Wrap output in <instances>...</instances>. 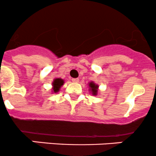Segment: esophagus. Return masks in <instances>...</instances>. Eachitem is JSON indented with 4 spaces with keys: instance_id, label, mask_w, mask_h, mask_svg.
<instances>
[{
    "instance_id": "1",
    "label": "esophagus",
    "mask_w": 156,
    "mask_h": 156,
    "mask_svg": "<svg viewBox=\"0 0 156 156\" xmlns=\"http://www.w3.org/2000/svg\"><path fill=\"white\" fill-rule=\"evenodd\" d=\"M72 81H73V83H78L79 79L78 78H73L72 79Z\"/></svg>"
}]
</instances>
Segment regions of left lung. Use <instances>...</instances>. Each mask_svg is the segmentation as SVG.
<instances>
[{
  "mask_svg": "<svg viewBox=\"0 0 156 156\" xmlns=\"http://www.w3.org/2000/svg\"><path fill=\"white\" fill-rule=\"evenodd\" d=\"M89 89L92 92V94L93 95H96L98 94V86L96 85L95 83H94L93 82H91L89 83Z\"/></svg>",
  "mask_w": 156,
  "mask_h": 156,
  "instance_id": "left-lung-1",
  "label": "left lung"
}]
</instances>
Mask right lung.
<instances>
[{
  "instance_id": "obj_1",
  "label": "right lung",
  "mask_w": 156,
  "mask_h": 156,
  "mask_svg": "<svg viewBox=\"0 0 156 156\" xmlns=\"http://www.w3.org/2000/svg\"><path fill=\"white\" fill-rule=\"evenodd\" d=\"M64 80H62V79H60V78H57L55 79V80H54L53 83H52V86H53V88H52V89H53V92H59L60 90V88L61 87V86L64 85Z\"/></svg>"
}]
</instances>
